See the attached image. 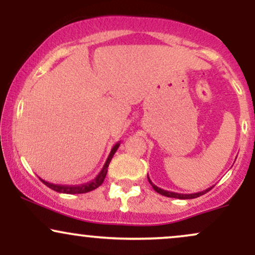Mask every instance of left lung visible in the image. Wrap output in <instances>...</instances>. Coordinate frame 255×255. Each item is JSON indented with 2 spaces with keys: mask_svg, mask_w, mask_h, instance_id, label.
I'll return each instance as SVG.
<instances>
[{
  "mask_svg": "<svg viewBox=\"0 0 255 255\" xmlns=\"http://www.w3.org/2000/svg\"><path fill=\"white\" fill-rule=\"evenodd\" d=\"M147 180H148V182H150V184H151V186H152V188H153L154 191H156L157 193H159V194L164 195V197H168V198H177V199H194V198H198V197H200V195L205 194V193H207V192H209V191H211V189H212V187H213V186H212V187H210V188L205 189V191H203V192L193 193V194H181V193L169 192V191H164V189L159 188V187H157L156 184H153V183H152V181L150 180V177H148V175H147Z\"/></svg>",
  "mask_w": 255,
  "mask_h": 255,
  "instance_id": "8db88e82",
  "label": "left lung"
}]
</instances>
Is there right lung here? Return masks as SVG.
Instances as JSON below:
<instances>
[{
	"mask_svg": "<svg viewBox=\"0 0 255 255\" xmlns=\"http://www.w3.org/2000/svg\"><path fill=\"white\" fill-rule=\"evenodd\" d=\"M119 146H120V142H118V144L111 148V152H110L109 157H108L107 162H105V164L103 165V169H102L101 172H99L97 176H96V178H93V180L90 181V182L84 183V184H78V186H67V184L50 183V182H48V181L42 180V178H40V180H42V182L45 184V186H48L49 188H51L52 191H56L58 193H64V194H83V193L93 191V189L98 188V187L103 183L104 178H105V176H107L108 166H109V164H110L111 158L114 157L115 152L118 151Z\"/></svg>",
	"mask_w": 255,
	"mask_h": 255,
	"instance_id": "right-lung-1",
	"label": "right lung"
}]
</instances>
